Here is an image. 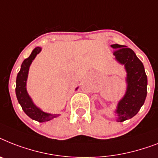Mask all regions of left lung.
I'll list each match as a JSON object with an SVG mask.
<instances>
[{"label": "left lung", "mask_w": 158, "mask_h": 158, "mask_svg": "<svg viewBox=\"0 0 158 158\" xmlns=\"http://www.w3.org/2000/svg\"><path fill=\"white\" fill-rule=\"evenodd\" d=\"M114 51L115 59L124 65L127 71V88L124 97L119 101L115 113L117 122H124L131 118L139 112L147 96L148 79L141 61L132 49L118 44L111 45Z\"/></svg>", "instance_id": "1"}]
</instances>
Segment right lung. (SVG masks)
<instances>
[{"mask_svg": "<svg viewBox=\"0 0 158 158\" xmlns=\"http://www.w3.org/2000/svg\"><path fill=\"white\" fill-rule=\"evenodd\" d=\"M40 51H41V48L36 47L34 48L30 56L23 61L20 71L18 73V75H17L15 92H16L18 101L22 106V109L25 112L26 114L30 117L33 120L38 121L39 123H44V122L49 121L54 118H57V116H59V114H51L42 111L33 103L32 100L29 97L27 92V79L29 67L35 57H36L38 53L40 52Z\"/></svg>", "mask_w": 158, "mask_h": 158, "instance_id": "1", "label": "right lung"}]
</instances>
